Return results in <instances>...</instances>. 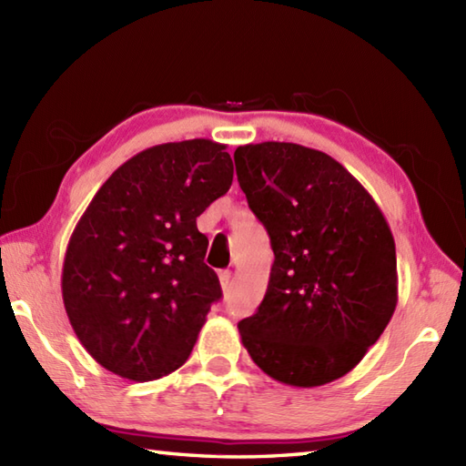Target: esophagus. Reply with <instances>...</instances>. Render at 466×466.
Returning a JSON list of instances; mask_svg holds the SVG:
<instances>
[{"instance_id":"1","label":"esophagus","mask_w":466,"mask_h":466,"mask_svg":"<svg viewBox=\"0 0 466 466\" xmlns=\"http://www.w3.org/2000/svg\"><path fill=\"white\" fill-rule=\"evenodd\" d=\"M218 279H220L224 292L230 290V284H232V272L230 270H220V272H218Z\"/></svg>"}]
</instances>
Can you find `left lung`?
Returning <instances> with one entry per match:
<instances>
[{
  "instance_id": "obj_1",
  "label": "left lung",
  "mask_w": 466,
  "mask_h": 466,
  "mask_svg": "<svg viewBox=\"0 0 466 466\" xmlns=\"http://www.w3.org/2000/svg\"><path fill=\"white\" fill-rule=\"evenodd\" d=\"M236 174L274 250L268 289L238 322L274 380L312 389L340 379L380 339L399 300L389 222L329 154L290 142L238 146Z\"/></svg>"
}]
</instances>
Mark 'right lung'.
<instances>
[{
	"label": "right lung",
	"instance_id": "add662e5",
	"mask_svg": "<svg viewBox=\"0 0 466 466\" xmlns=\"http://www.w3.org/2000/svg\"><path fill=\"white\" fill-rule=\"evenodd\" d=\"M232 176L226 146L196 137L136 154L96 192L67 242L62 296L106 370L147 382L187 360L222 296L196 218Z\"/></svg>",
	"mask_w": 466,
	"mask_h": 466
}]
</instances>
